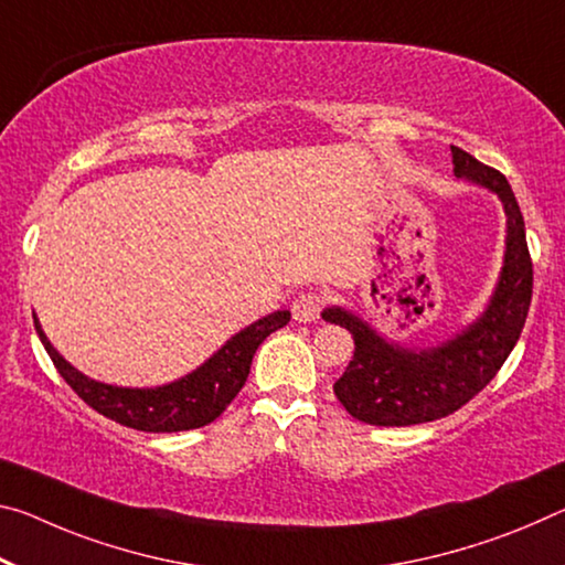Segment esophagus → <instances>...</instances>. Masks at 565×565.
I'll list each match as a JSON object with an SVG mask.
<instances>
[{"label":"esophagus","instance_id":"1","mask_svg":"<svg viewBox=\"0 0 565 565\" xmlns=\"http://www.w3.org/2000/svg\"><path fill=\"white\" fill-rule=\"evenodd\" d=\"M324 303H327L324 294L303 291V294H299L297 299H294V307H291L294 319H297V321H317L319 315H321V309H324Z\"/></svg>","mask_w":565,"mask_h":565}]
</instances>
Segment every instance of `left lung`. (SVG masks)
Listing matches in <instances>:
<instances>
[{
	"mask_svg": "<svg viewBox=\"0 0 565 565\" xmlns=\"http://www.w3.org/2000/svg\"><path fill=\"white\" fill-rule=\"evenodd\" d=\"M458 178L488 188L503 201L508 216L505 256L488 309L447 342L409 349L377 334L366 321L339 307L321 319L344 327L354 339V356L334 382V395L354 419L377 427L433 423L478 395L495 377L521 337L533 297V262L525 223L513 188L495 168L450 146Z\"/></svg>",
	"mask_w": 565,
	"mask_h": 565,
	"instance_id": "1",
	"label": "left lung"
}]
</instances>
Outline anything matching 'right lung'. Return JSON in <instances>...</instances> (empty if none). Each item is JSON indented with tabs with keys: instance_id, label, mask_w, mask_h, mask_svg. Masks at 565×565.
<instances>
[{
	"instance_id": "add662e5",
	"label": "right lung",
	"mask_w": 565,
	"mask_h": 565,
	"mask_svg": "<svg viewBox=\"0 0 565 565\" xmlns=\"http://www.w3.org/2000/svg\"><path fill=\"white\" fill-rule=\"evenodd\" d=\"M289 311H274V315L254 321V324L231 337L199 370L163 384V387L150 390L115 387V384H103L85 377L50 344L38 317H34V329H38L40 342L47 349L50 360L57 366L62 380L95 412L125 427L142 429V433H181V429L203 427L221 417V412L234 402L241 387L246 384L250 360H254L258 344L271 331L289 324Z\"/></svg>"
}]
</instances>
